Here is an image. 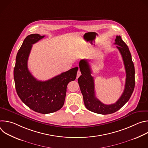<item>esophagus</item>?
Here are the masks:
<instances>
[{
    "mask_svg": "<svg viewBox=\"0 0 148 148\" xmlns=\"http://www.w3.org/2000/svg\"><path fill=\"white\" fill-rule=\"evenodd\" d=\"M81 75V73L80 71H79V70H78V72H77V78H78Z\"/></svg>",
    "mask_w": 148,
    "mask_h": 148,
    "instance_id": "34e87169",
    "label": "esophagus"
}]
</instances>
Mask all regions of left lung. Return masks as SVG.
I'll list each match as a JSON object with an SVG mask.
<instances>
[{"label":"left lung","instance_id":"left-lung-1","mask_svg":"<svg viewBox=\"0 0 148 148\" xmlns=\"http://www.w3.org/2000/svg\"><path fill=\"white\" fill-rule=\"evenodd\" d=\"M115 41L114 44L118 46L116 47L122 57L126 71L125 89L121 97L115 103L106 105L96 98L94 77L91 75L92 71L88 60L82 59L79 62L82 75L78 78V82L83 96L84 105L89 111L97 114L107 115L118 111L129 101L134 90L135 67L128 47L120 36H116Z\"/></svg>","mask_w":148,"mask_h":148}]
</instances>
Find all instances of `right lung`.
Returning <instances> with one entry per match:
<instances>
[{
  "label": "right lung",
  "instance_id": "1",
  "mask_svg": "<svg viewBox=\"0 0 148 148\" xmlns=\"http://www.w3.org/2000/svg\"><path fill=\"white\" fill-rule=\"evenodd\" d=\"M44 37L32 34L24 40L16 56L14 79L17 94L22 102L34 111L46 114L62 107L68 84L75 79L78 68L74 67L45 81L35 78L28 70L27 61L32 45Z\"/></svg>",
  "mask_w": 148,
  "mask_h": 148
}]
</instances>
